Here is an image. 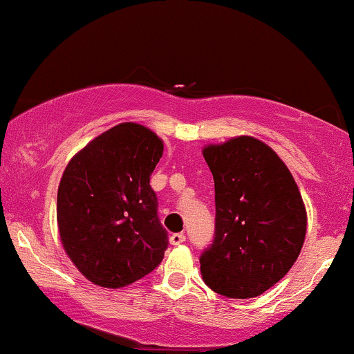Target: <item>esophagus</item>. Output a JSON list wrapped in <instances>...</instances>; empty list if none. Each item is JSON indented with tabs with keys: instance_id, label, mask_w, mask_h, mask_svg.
Listing matches in <instances>:
<instances>
[{
	"instance_id": "34e87169",
	"label": "esophagus",
	"mask_w": 354,
	"mask_h": 354,
	"mask_svg": "<svg viewBox=\"0 0 354 354\" xmlns=\"http://www.w3.org/2000/svg\"><path fill=\"white\" fill-rule=\"evenodd\" d=\"M186 241V236L183 233H173L171 236H169V243H171L173 246H178L181 245V243Z\"/></svg>"
}]
</instances>
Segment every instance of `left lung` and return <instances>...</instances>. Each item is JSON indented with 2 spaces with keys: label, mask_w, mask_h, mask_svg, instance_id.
Segmentation results:
<instances>
[{
  "label": "left lung",
  "mask_w": 354,
  "mask_h": 354,
  "mask_svg": "<svg viewBox=\"0 0 354 354\" xmlns=\"http://www.w3.org/2000/svg\"><path fill=\"white\" fill-rule=\"evenodd\" d=\"M214 180L213 243L200 256L205 283L228 298L270 290L295 265L306 209L290 169L270 146L239 136L203 149Z\"/></svg>",
  "instance_id": "obj_1"
}]
</instances>
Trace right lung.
I'll return each mask as SVG.
<instances>
[{"label":"right lung","mask_w":354,"mask_h":354,"mask_svg":"<svg viewBox=\"0 0 354 354\" xmlns=\"http://www.w3.org/2000/svg\"><path fill=\"white\" fill-rule=\"evenodd\" d=\"M163 141L145 126L121 123L84 146L58 188L59 236L91 283L121 288L163 261L168 231L158 218L149 178Z\"/></svg>","instance_id":"1"}]
</instances>
